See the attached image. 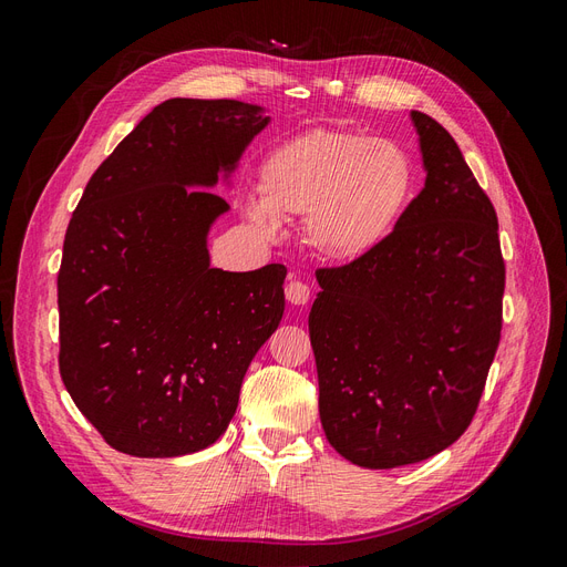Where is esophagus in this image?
I'll use <instances>...</instances> for the list:
<instances>
[{"label": "esophagus", "mask_w": 567, "mask_h": 567, "mask_svg": "<svg viewBox=\"0 0 567 567\" xmlns=\"http://www.w3.org/2000/svg\"><path fill=\"white\" fill-rule=\"evenodd\" d=\"M286 300L290 302V305H305L307 300H310V286L307 284H302V281H293L290 279L288 284H286Z\"/></svg>", "instance_id": "34e87169"}]
</instances>
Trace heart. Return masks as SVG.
<instances>
[{
  "mask_svg": "<svg viewBox=\"0 0 567 567\" xmlns=\"http://www.w3.org/2000/svg\"><path fill=\"white\" fill-rule=\"evenodd\" d=\"M411 192V165L383 140L333 127L290 136L260 165V194L244 217L265 238L281 217L305 215V238L331 262H354L379 248Z\"/></svg>",
  "mask_w": 567,
  "mask_h": 567,
  "instance_id": "obj_1",
  "label": "heart"
}]
</instances>
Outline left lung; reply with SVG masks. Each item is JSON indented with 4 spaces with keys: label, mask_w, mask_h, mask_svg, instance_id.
<instances>
[{
    "label": "left lung",
    "mask_w": 567,
    "mask_h": 567,
    "mask_svg": "<svg viewBox=\"0 0 567 567\" xmlns=\"http://www.w3.org/2000/svg\"><path fill=\"white\" fill-rule=\"evenodd\" d=\"M411 117L423 192L362 260L317 269L310 312L326 440L364 468L431 458L466 433L504 321L494 205L452 134Z\"/></svg>",
    "instance_id": "left-lung-1"
}]
</instances>
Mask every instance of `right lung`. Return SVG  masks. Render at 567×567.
Returning a JSON list of instances; mask_svg holds the SVG:
<instances>
[{
    "label": "right lung",
    "mask_w": 567,
    "mask_h": 567,
    "mask_svg": "<svg viewBox=\"0 0 567 567\" xmlns=\"http://www.w3.org/2000/svg\"><path fill=\"white\" fill-rule=\"evenodd\" d=\"M231 99H169L96 167L65 231L59 371L113 450L167 458L227 431L244 375L284 315V265L210 267L227 200L205 192L269 117Z\"/></svg>",
    "instance_id": "1"
}]
</instances>
